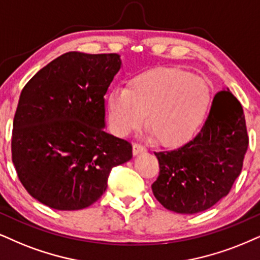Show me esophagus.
I'll return each instance as SVG.
<instances>
[{
  "label": "esophagus",
  "instance_id": "obj_1",
  "mask_svg": "<svg viewBox=\"0 0 260 260\" xmlns=\"http://www.w3.org/2000/svg\"><path fill=\"white\" fill-rule=\"evenodd\" d=\"M147 150V148L143 145H141V143H134L133 146V153L134 155H137V154H141V153H145Z\"/></svg>",
  "mask_w": 260,
  "mask_h": 260
}]
</instances>
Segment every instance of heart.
<instances>
[{
  "label": "heart",
  "mask_w": 260,
  "mask_h": 260,
  "mask_svg": "<svg viewBox=\"0 0 260 260\" xmlns=\"http://www.w3.org/2000/svg\"><path fill=\"white\" fill-rule=\"evenodd\" d=\"M212 92L200 77L176 67L139 73L127 88H115L107 98L108 121L118 136H127L146 121L164 145H179L197 133L208 113Z\"/></svg>",
  "instance_id": "1"
}]
</instances>
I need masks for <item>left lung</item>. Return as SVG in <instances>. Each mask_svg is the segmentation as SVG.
<instances>
[{"label":"left lung","instance_id":"1","mask_svg":"<svg viewBox=\"0 0 260 260\" xmlns=\"http://www.w3.org/2000/svg\"><path fill=\"white\" fill-rule=\"evenodd\" d=\"M248 147L242 106L229 89L214 95L210 114L194 139L172 150L155 152L156 200L170 211L194 214L226 197L241 174Z\"/></svg>","mask_w":260,"mask_h":260}]
</instances>
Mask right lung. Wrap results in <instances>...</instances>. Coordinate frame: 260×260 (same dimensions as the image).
I'll return each instance as SVG.
<instances>
[{
  "label": "right lung",
  "instance_id": "add662e5",
  "mask_svg": "<svg viewBox=\"0 0 260 260\" xmlns=\"http://www.w3.org/2000/svg\"><path fill=\"white\" fill-rule=\"evenodd\" d=\"M121 66L118 54L70 52L22 89L13 121L12 160L27 193L60 211L101 198L114 166L133 146L105 131V95Z\"/></svg>",
  "mask_w": 260,
  "mask_h": 260
}]
</instances>
